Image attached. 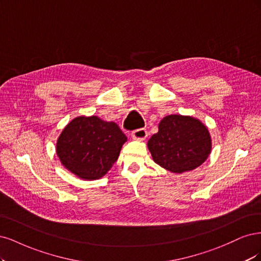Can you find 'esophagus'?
Masks as SVG:
<instances>
[{
    "label": "esophagus",
    "mask_w": 261,
    "mask_h": 261,
    "mask_svg": "<svg viewBox=\"0 0 261 261\" xmlns=\"http://www.w3.org/2000/svg\"><path fill=\"white\" fill-rule=\"evenodd\" d=\"M131 136H132V138H133L134 140L143 141V140H145L146 137H147V131H146V129H144V128L137 129V130L132 131Z\"/></svg>",
    "instance_id": "esophagus-1"
}]
</instances>
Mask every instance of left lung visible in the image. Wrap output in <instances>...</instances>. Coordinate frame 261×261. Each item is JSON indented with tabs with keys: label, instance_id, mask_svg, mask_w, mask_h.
Segmentation results:
<instances>
[{
	"label": "left lung",
	"instance_id": "8db88e82",
	"mask_svg": "<svg viewBox=\"0 0 261 261\" xmlns=\"http://www.w3.org/2000/svg\"><path fill=\"white\" fill-rule=\"evenodd\" d=\"M153 161L168 171L182 173L203 164L212 152L206 125L190 116L169 115L147 142Z\"/></svg>",
	"mask_w": 261,
	"mask_h": 261
}]
</instances>
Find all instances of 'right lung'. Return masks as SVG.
Returning a JSON list of instances; mask_svg holds the SVG:
<instances>
[{"label":"right lung","mask_w":261,"mask_h":261,"mask_svg":"<svg viewBox=\"0 0 261 261\" xmlns=\"http://www.w3.org/2000/svg\"><path fill=\"white\" fill-rule=\"evenodd\" d=\"M127 137L115 122L79 116L62 131L56 154L63 166L83 180L102 178L116 163Z\"/></svg>","instance_id":"add662e5"}]
</instances>
